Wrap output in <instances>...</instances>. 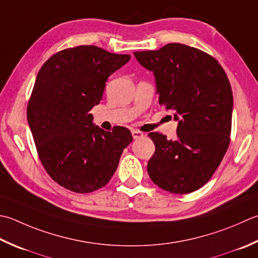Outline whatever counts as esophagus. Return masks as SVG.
Returning <instances> with one entry per match:
<instances>
[{
    "mask_svg": "<svg viewBox=\"0 0 258 258\" xmlns=\"http://www.w3.org/2000/svg\"><path fill=\"white\" fill-rule=\"evenodd\" d=\"M132 135H133L134 140H139V139L143 138V136H144V134L142 132H140V131H136V130L132 131Z\"/></svg>",
    "mask_w": 258,
    "mask_h": 258,
    "instance_id": "34e87169",
    "label": "esophagus"
}]
</instances>
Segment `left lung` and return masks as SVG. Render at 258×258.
I'll use <instances>...</instances> for the list:
<instances>
[{"mask_svg":"<svg viewBox=\"0 0 258 258\" xmlns=\"http://www.w3.org/2000/svg\"><path fill=\"white\" fill-rule=\"evenodd\" d=\"M134 54L153 73L159 103L178 122L175 140L149 134L155 145L150 178L171 194L192 192L208 182L228 149L234 107L229 80L215 58L185 44Z\"/></svg>","mask_w":258,"mask_h":258,"instance_id":"8db88e82","label":"left lung"}]
</instances>
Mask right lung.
<instances>
[{"mask_svg": "<svg viewBox=\"0 0 258 258\" xmlns=\"http://www.w3.org/2000/svg\"><path fill=\"white\" fill-rule=\"evenodd\" d=\"M130 58L79 45L53 54L39 70L28 123L45 171L66 189L88 194L103 188L133 141L122 126L113 132L96 126L89 113L102 100L109 76Z\"/></svg>", "mask_w": 258, "mask_h": 258, "instance_id": "obj_1", "label": "right lung"}]
</instances>
